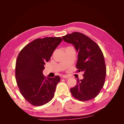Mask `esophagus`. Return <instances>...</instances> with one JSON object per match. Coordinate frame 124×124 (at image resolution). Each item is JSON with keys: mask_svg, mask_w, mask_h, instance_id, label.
<instances>
[{"mask_svg": "<svg viewBox=\"0 0 124 124\" xmlns=\"http://www.w3.org/2000/svg\"><path fill=\"white\" fill-rule=\"evenodd\" d=\"M62 78H68L69 77L68 76H66V75H63V76H62Z\"/></svg>", "mask_w": 124, "mask_h": 124, "instance_id": "1", "label": "esophagus"}]
</instances>
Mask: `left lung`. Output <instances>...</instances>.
Here are the masks:
<instances>
[{
	"label": "left lung",
	"mask_w": 124,
	"mask_h": 124,
	"mask_svg": "<svg viewBox=\"0 0 124 124\" xmlns=\"http://www.w3.org/2000/svg\"><path fill=\"white\" fill-rule=\"evenodd\" d=\"M66 42L72 44L78 53L76 67L84 72L83 78L78 80L70 89L71 94L80 101H88L99 94L104 84L106 67L100 48L83 33L74 32L62 37Z\"/></svg>",
	"instance_id": "1"
}]
</instances>
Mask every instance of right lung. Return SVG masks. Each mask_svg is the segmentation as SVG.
<instances>
[{"label": "right lung", "instance_id": "add662e5", "mask_svg": "<svg viewBox=\"0 0 124 124\" xmlns=\"http://www.w3.org/2000/svg\"><path fill=\"white\" fill-rule=\"evenodd\" d=\"M61 37L37 39L28 44L18 54L16 62V78L22 95L35 106H41L53 99L58 76L46 78L43 70L53 52L61 43Z\"/></svg>", "mask_w": 124, "mask_h": 124}]
</instances>
